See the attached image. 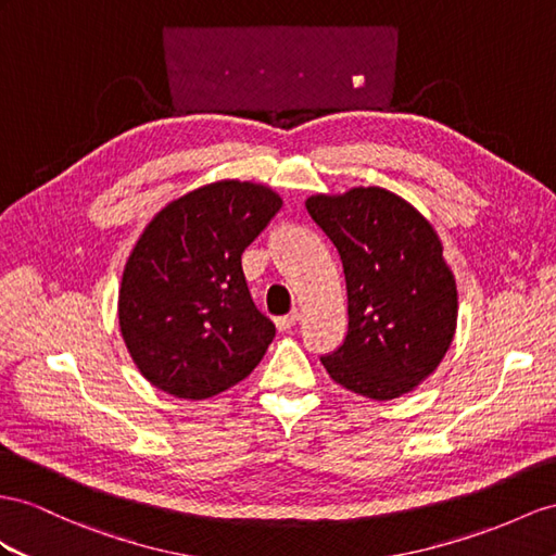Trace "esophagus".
Masks as SVG:
<instances>
[{
    "label": "esophagus",
    "instance_id": "34e87169",
    "mask_svg": "<svg viewBox=\"0 0 556 556\" xmlns=\"http://www.w3.org/2000/svg\"><path fill=\"white\" fill-rule=\"evenodd\" d=\"M298 321H301V315H298V312H291V315H287V317H277L275 319L279 331H291Z\"/></svg>",
    "mask_w": 556,
    "mask_h": 556
}]
</instances>
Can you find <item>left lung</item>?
Returning a JSON list of instances; mask_svg holds the SVG:
<instances>
[{"label":"left lung","instance_id":"8db88e82","mask_svg":"<svg viewBox=\"0 0 556 556\" xmlns=\"http://www.w3.org/2000/svg\"><path fill=\"white\" fill-rule=\"evenodd\" d=\"M307 213L340 253L348 336L321 357L345 390L376 402L414 392L451 348L458 289L422 213L386 188L307 197Z\"/></svg>","mask_w":556,"mask_h":556}]
</instances>
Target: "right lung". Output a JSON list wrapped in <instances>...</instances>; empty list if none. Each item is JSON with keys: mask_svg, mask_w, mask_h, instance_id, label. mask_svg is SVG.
Here are the masks:
<instances>
[{"mask_svg": "<svg viewBox=\"0 0 556 556\" xmlns=\"http://www.w3.org/2000/svg\"><path fill=\"white\" fill-rule=\"evenodd\" d=\"M261 182L216 180L168 202L124 265L119 331L142 378L178 400L244 380L275 338L255 309L241 253L281 208Z\"/></svg>", "mask_w": 556, "mask_h": 556, "instance_id": "obj_1", "label": "right lung"}]
</instances>
